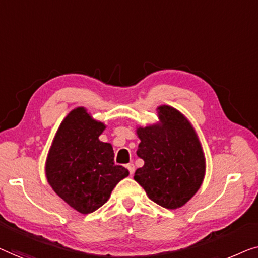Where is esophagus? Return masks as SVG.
Listing matches in <instances>:
<instances>
[{"label": "esophagus", "mask_w": 258, "mask_h": 258, "mask_svg": "<svg viewBox=\"0 0 258 258\" xmlns=\"http://www.w3.org/2000/svg\"><path fill=\"white\" fill-rule=\"evenodd\" d=\"M126 168L128 169V172H130L131 175H133V173H134V165H133V164L126 165Z\"/></svg>", "instance_id": "1"}]
</instances>
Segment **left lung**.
Segmentation results:
<instances>
[{
  "instance_id": "8db88e82",
  "label": "left lung",
  "mask_w": 258,
  "mask_h": 258,
  "mask_svg": "<svg viewBox=\"0 0 258 258\" xmlns=\"http://www.w3.org/2000/svg\"><path fill=\"white\" fill-rule=\"evenodd\" d=\"M159 121L138 126V157L144 166L134 180L147 197L167 209L186 205L200 189L206 174V158L194 126L169 105L157 108Z\"/></svg>"
}]
</instances>
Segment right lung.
<instances>
[{"label":"right lung","mask_w":258,"mask_h":258,"mask_svg":"<svg viewBox=\"0 0 258 258\" xmlns=\"http://www.w3.org/2000/svg\"><path fill=\"white\" fill-rule=\"evenodd\" d=\"M106 128L85 107L63 119L45 161V176L53 191L81 214L97 210L111 197L128 170L114 165L113 147L99 136Z\"/></svg>","instance_id":"1"}]
</instances>
